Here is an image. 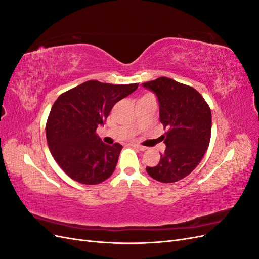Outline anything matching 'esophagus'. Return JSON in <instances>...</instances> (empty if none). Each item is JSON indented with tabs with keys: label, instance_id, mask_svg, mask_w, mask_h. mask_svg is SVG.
<instances>
[{
	"label": "esophagus",
	"instance_id": "34e87169",
	"mask_svg": "<svg viewBox=\"0 0 259 259\" xmlns=\"http://www.w3.org/2000/svg\"><path fill=\"white\" fill-rule=\"evenodd\" d=\"M133 147L138 149V150L140 151H146L147 150V147H144V146H140V145H133Z\"/></svg>",
	"mask_w": 259,
	"mask_h": 259
}]
</instances>
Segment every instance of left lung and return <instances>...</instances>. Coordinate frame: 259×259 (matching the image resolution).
<instances>
[{
  "label": "left lung",
  "mask_w": 259,
  "mask_h": 259,
  "mask_svg": "<svg viewBox=\"0 0 259 259\" xmlns=\"http://www.w3.org/2000/svg\"><path fill=\"white\" fill-rule=\"evenodd\" d=\"M159 100L160 121L167 128L161 138L166 145L156 166L147 173L161 183H175L199 165L211 132L210 109L201 94L189 85L165 76L143 83Z\"/></svg>",
  "instance_id": "left-lung-1"
}]
</instances>
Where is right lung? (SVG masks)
Listing matches in <instances>:
<instances>
[{
    "label": "right lung",
    "instance_id": "obj_1",
    "mask_svg": "<svg viewBox=\"0 0 259 259\" xmlns=\"http://www.w3.org/2000/svg\"><path fill=\"white\" fill-rule=\"evenodd\" d=\"M138 83L109 84L91 80L55 101L46 122L50 151L61 169L84 185L105 182L115 169L122 145L101 142L96 134L113 106L135 92Z\"/></svg>",
    "mask_w": 259,
    "mask_h": 259
}]
</instances>
